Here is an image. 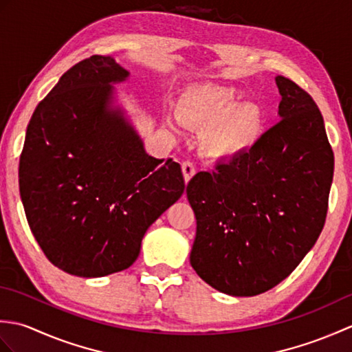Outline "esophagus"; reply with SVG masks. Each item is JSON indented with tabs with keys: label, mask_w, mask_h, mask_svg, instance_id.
I'll return each instance as SVG.
<instances>
[{
	"label": "esophagus",
	"mask_w": 352,
	"mask_h": 352,
	"mask_svg": "<svg viewBox=\"0 0 352 352\" xmlns=\"http://www.w3.org/2000/svg\"><path fill=\"white\" fill-rule=\"evenodd\" d=\"M182 169H183V175H184V182H186V184H188L190 180H192V177L195 175V166H193V163H190V162H184L183 164H182Z\"/></svg>",
	"instance_id": "esophagus-1"
}]
</instances>
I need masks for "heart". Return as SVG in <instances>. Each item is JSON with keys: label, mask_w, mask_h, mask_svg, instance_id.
<instances>
[{"label": "heart", "mask_w": 352, "mask_h": 352, "mask_svg": "<svg viewBox=\"0 0 352 352\" xmlns=\"http://www.w3.org/2000/svg\"><path fill=\"white\" fill-rule=\"evenodd\" d=\"M178 115L186 124L207 129L204 146L218 159H234L257 146L265 133V111L243 101L237 89L216 83L192 85L178 96ZM170 130H180L178 119H166Z\"/></svg>", "instance_id": "b5f03b06"}]
</instances>
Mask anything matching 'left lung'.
Wrapping results in <instances>:
<instances>
[{"instance_id":"1","label":"left lung","mask_w":352,"mask_h":352,"mask_svg":"<svg viewBox=\"0 0 352 352\" xmlns=\"http://www.w3.org/2000/svg\"><path fill=\"white\" fill-rule=\"evenodd\" d=\"M281 121L257 146L198 172L188 184L197 236L190 265L231 296L272 289L301 263L324 228L334 155L311 96L276 76Z\"/></svg>"}]
</instances>
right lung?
<instances>
[{
  "instance_id": "1",
  "label": "right lung",
  "mask_w": 352,
  "mask_h": 352,
  "mask_svg": "<svg viewBox=\"0 0 352 352\" xmlns=\"http://www.w3.org/2000/svg\"><path fill=\"white\" fill-rule=\"evenodd\" d=\"M129 77L111 56L81 60L27 126L19 193L30 230L52 265L83 278L130 267L184 192L180 164L145 151L119 100L115 85Z\"/></svg>"
}]
</instances>
